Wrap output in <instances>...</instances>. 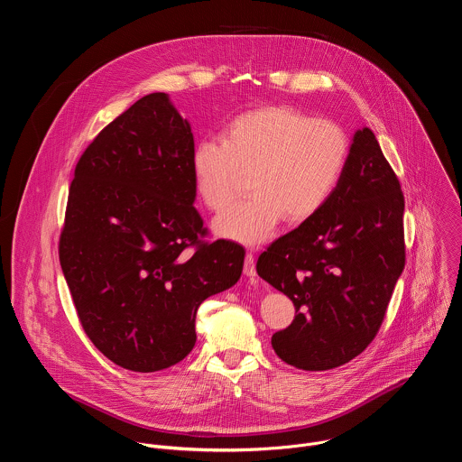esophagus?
Returning <instances> with one entry per match:
<instances>
[{"label": "esophagus", "mask_w": 462, "mask_h": 462, "mask_svg": "<svg viewBox=\"0 0 462 462\" xmlns=\"http://www.w3.org/2000/svg\"><path fill=\"white\" fill-rule=\"evenodd\" d=\"M243 273H245V276H250V278L255 276V263H254V254L252 252H246V255H245Z\"/></svg>", "instance_id": "34e87169"}]
</instances>
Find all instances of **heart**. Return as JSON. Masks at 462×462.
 <instances>
[{
	"instance_id": "obj_1",
	"label": "heart",
	"mask_w": 462,
	"mask_h": 462,
	"mask_svg": "<svg viewBox=\"0 0 462 462\" xmlns=\"http://www.w3.org/2000/svg\"><path fill=\"white\" fill-rule=\"evenodd\" d=\"M349 159V137L333 120L314 118L285 104L261 106L232 116L221 141L191 150L195 191L212 212L225 210L248 173L252 195L219 216L216 234L255 246L285 219L298 225L316 216L335 193Z\"/></svg>"
}]
</instances>
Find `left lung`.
Instances as JSON below:
<instances>
[{"label":"left lung","instance_id":"8db88e82","mask_svg":"<svg viewBox=\"0 0 462 462\" xmlns=\"http://www.w3.org/2000/svg\"><path fill=\"white\" fill-rule=\"evenodd\" d=\"M404 265V193L374 134L362 127L331 199L257 259L259 278L296 309L273 337L276 355L305 371L358 356L376 337Z\"/></svg>","mask_w":462,"mask_h":462}]
</instances>
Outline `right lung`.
<instances>
[{"label": "right lung", "instance_id": "1", "mask_svg": "<svg viewBox=\"0 0 462 462\" xmlns=\"http://www.w3.org/2000/svg\"><path fill=\"white\" fill-rule=\"evenodd\" d=\"M193 135L166 93L107 124L82 153L60 265L86 335L116 365L153 373L195 346L199 305L237 283L245 250L195 210Z\"/></svg>", "mask_w": 462, "mask_h": 462}]
</instances>
